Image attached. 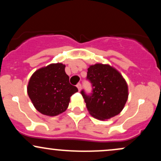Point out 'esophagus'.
I'll list each match as a JSON object with an SVG mask.
<instances>
[{
	"instance_id": "34e87169",
	"label": "esophagus",
	"mask_w": 161,
	"mask_h": 161,
	"mask_svg": "<svg viewBox=\"0 0 161 161\" xmlns=\"http://www.w3.org/2000/svg\"><path fill=\"white\" fill-rule=\"evenodd\" d=\"M76 87H77V88H78L79 91H80V90H81V88H82V85H81L80 83H78V84L76 85Z\"/></svg>"
}]
</instances>
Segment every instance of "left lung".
<instances>
[{"mask_svg": "<svg viewBox=\"0 0 161 161\" xmlns=\"http://www.w3.org/2000/svg\"><path fill=\"white\" fill-rule=\"evenodd\" d=\"M87 79L93 91L87 95L81 92L88 112L95 119L106 120L120 113L128 100V85L117 69L109 64L89 66Z\"/></svg>", "mask_w": 161, "mask_h": 161, "instance_id": "8db88e82", "label": "left lung"}]
</instances>
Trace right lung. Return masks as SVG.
<instances>
[{"label":"right lung","mask_w":161,"mask_h":161,"mask_svg":"<svg viewBox=\"0 0 161 161\" xmlns=\"http://www.w3.org/2000/svg\"><path fill=\"white\" fill-rule=\"evenodd\" d=\"M61 63L51 64L37 69L27 86V93L34 107L44 115L55 116L67 109L70 97L78 88L70 85Z\"/></svg>","instance_id":"obj_1"}]
</instances>
